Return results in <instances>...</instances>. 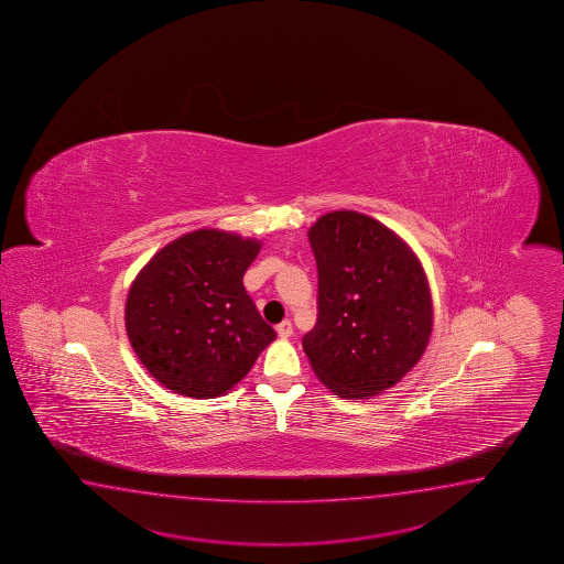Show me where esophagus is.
Listing matches in <instances>:
<instances>
[{
	"instance_id": "obj_1",
	"label": "esophagus",
	"mask_w": 564,
	"mask_h": 564,
	"mask_svg": "<svg viewBox=\"0 0 564 564\" xmlns=\"http://www.w3.org/2000/svg\"><path fill=\"white\" fill-rule=\"evenodd\" d=\"M278 336L282 338V340H286L292 336V322L284 321L282 324H278L276 326Z\"/></svg>"
}]
</instances>
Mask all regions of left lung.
Masks as SVG:
<instances>
[{"label":"left lung","mask_w":564,"mask_h":564,"mask_svg":"<svg viewBox=\"0 0 564 564\" xmlns=\"http://www.w3.org/2000/svg\"><path fill=\"white\" fill-rule=\"evenodd\" d=\"M318 321L302 338L324 387L346 400L398 384L426 350L432 299L419 258L384 224L330 212L308 230Z\"/></svg>","instance_id":"left-lung-1"}]
</instances>
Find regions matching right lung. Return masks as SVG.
Wrapping results in <instances>:
<instances>
[{"instance_id": "1", "label": "right lung", "mask_w": 564, "mask_h": 564, "mask_svg": "<svg viewBox=\"0 0 564 564\" xmlns=\"http://www.w3.org/2000/svg\"><path fill=\"white\" fill-rule=\"evenodd\" d=\"M260 246L202 228L164 246L140 270L126 300V330L162 387L182 397H220L276 338L242 282Z\"/></svg>"}]
</instances>
